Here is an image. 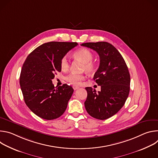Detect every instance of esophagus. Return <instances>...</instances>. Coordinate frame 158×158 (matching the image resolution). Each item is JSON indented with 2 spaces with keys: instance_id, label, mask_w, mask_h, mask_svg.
<instances>
[{
  "instance_id": "esophagus-1",
  "label": "esophagus",
  "mask_w": 158,
  "mask_h": 158,
  "mask_svg": "<svg viewBox=\"0 0 158 158\" xmlns=\"http://www.w3.org/2000/svg\"><path fill=\"white\" fill-rule=\"evenodd\" d=\"M73 89H74V90H77V89H79V87L77 86H73Z\"/></svg>"
}]
</instances>
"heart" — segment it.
Wrapping results in <instances>:
<instances>
[{
	"mask_svg": "<svg viewBox=\"0 0 158 158\" xmlns=\"http://www.w3.org/2000/svg\"><path fill=\"white\" fill-rule=\"evenodd\" d=\"M74 57L84 63L83 69L88 73H93L96 70V65L92 61L93 59V54L89 49L87 48H81L74 53ZM69 63L67 57L64 56L60 60V67L62 70H67L69 68ZM85 79L83 74H78L71 73L67 75L65 79L74 86L81 85V81Z\"/></svg>",
	"mask_w": 158,
	"mask_h": 158,
	"instance_id": "obj_1",
	"label": "heart"
}]
</instances>
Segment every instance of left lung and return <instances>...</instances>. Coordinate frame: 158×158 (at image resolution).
<instances>
[{
	"label": "left lung",
	"instance_id": "left-lung-1",
	"mask_svg": "<svg viewBox=\"0 0 158 158\" xmlns=\"http://www.w3.org/2000/svg\"><path fill=\"white\" fill-rule=\"evenodd\" d=\"M81 46L96 51L100 58L93 79L101 85V91L85 87V109L96 119H108L123 107L129 96L131 79L127 66L119 52L108 42H87Z\"/></svg>",
	"mask_w": 158,
	"mask_h": 158
}]
</instances>
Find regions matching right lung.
I'll list each match as a JSON object with an SVG mask.
<instances>
[{"label":"right lung","instance_id":"obj_1","mask_svg":"<svg viewBox=\"0 0 158 158\" xmlns=\"http://www.w3.org/2000/svg\"><path fill=\"white\" fill-rule=\"evenodd\" d=\"M77 44L44 43L26 58L20 75V85L26 105L37 116L52 120L65 112L74 89L67 84L54 87L52 79L61 71V59Z\"/></svg>","mask_w":158,"mask_h":158}]
</instances>
